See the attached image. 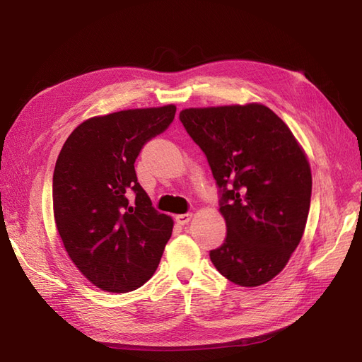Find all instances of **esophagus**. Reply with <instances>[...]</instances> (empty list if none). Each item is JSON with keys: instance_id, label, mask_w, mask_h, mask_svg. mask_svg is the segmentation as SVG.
Listing matches in <instances>:
<instances>
[{"instance_id": "1", "label": "esophagus", "mask_w": 362, "mask_h": 362, "mask_svg": "<svg viewBox=\"0 0 362 362\" xmlns=\"http://www.w3.org/2000/svg\"><path fill=\"white\" fill-rule=\"evenodd\" d=\"M192 218V213H185V214H178L175 216V222L178 225H187Z\"/></svg>"}]
</instances>
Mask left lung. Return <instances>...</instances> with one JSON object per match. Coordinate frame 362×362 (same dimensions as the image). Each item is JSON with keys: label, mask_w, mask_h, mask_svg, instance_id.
Here are the masks:
<instances>
[{"label": "left lung", "mask_w": 362, "mask_h": 362, "mask_svg": "<svg viewBox=\"0 0 362 362\" xmlns=\"http://www.w3.org/2000/svg\"><path fill=\"white\" fill-rule=\"evenodd\" d=\"M185 131L205 154L221 193L226 238L214 267L258 287L286 267L305 231L311 169L284 120L262 104L185 108Z\"/></svg>", "instance_id": "8db88e82"}]
</instances>
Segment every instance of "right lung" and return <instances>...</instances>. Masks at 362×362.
Wrapping results in <instances>:
<instances>
[{"instance_id": "right-lung-1", "label": "right lung", "mask_w": 362, "mask_h": 362, "mask_svg": "<svg viewBox=\"0 0 362 362\" xmlns=\"http://www.w3.org/2000/svg\"><path fill=\"white\" fill-rule=\"evenodd\" d=\"M175 112L170 104L90 117L60 151L52 175L54 218L69 258L98 288L133 291L158 267L173 221L152 206L134 163Z\"/></svg>"}]
</instances>
